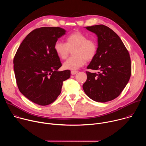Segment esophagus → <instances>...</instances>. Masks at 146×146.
I'll return each instance as SVG.
<instances>
[{
    "instance_id": "esophagus-1",
    "label": "esophagus",
    "mask_w": 146,
    "mask_h": 146,
    "mask_svg": "<svg viewBox=\"0 0 146 146\" xmlns=\"http://www.w3.org/2000/svg\"><path fill=\"white\" fill-rule=\"evenodd\" d=\"M77 73H78V72H77V71H74V70L71 71V74H72V75H75V74H76Z\"/></svg>"
}]
</instances>
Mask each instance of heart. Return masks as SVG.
<instances>
[{
	"mask_svg": "<svg viewBox=\"0 0 146 146\" xmlns=\"http://www.w3.org/2000/svg\"><path fill=\"white\" fill-rule=\"evenodd\" d=\"M54 49L59 58L66 59L73 50V56L64 62L63 67L65 69L76 70L84 66L86 60L90 61L96 55L97 44L92 39H88L87 36L80 32L76 31L66 38V43L57 41L55 43Z\"/></svg>",
	"mask_w": 146,
	"mask_h": 146,
	"instance_id": "b5f03b06",
	"label": "heart"
}]
</instances>
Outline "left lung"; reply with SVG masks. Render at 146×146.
<instances>
[{
	"label": "left lung",
	"mask_w": 146,
	"mask_h": 146,
	"mask_svg": "<svg viewBox=\"0 0 146 146\" xmlns=\"http://www.w3.org/2000/svg\"><path fill=\"white\" fill-rule=\"evenodd\" d=\"M86 28L98 37L97 52L87 69L99 72H86L87 79L82 88L95 102L112 100L120 95L129 80V54L120 37L109 27L97 25Z\"/></svg>",
	"instance_id": "1"
}]
</instances>
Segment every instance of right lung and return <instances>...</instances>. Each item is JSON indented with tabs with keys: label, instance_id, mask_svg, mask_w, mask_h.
<instances>
[{
	"label": "right lung",
	"instance_id": "obj_1",
	"mask_svg": "<svg viewBox=\"0 0 146 146\" xmlns=\"http://www.w3.org/2000/svg\"><path fill=\"white\" fill-rule=\"evenodd\" d=\"M66 31L59 27H43L29 33L14 58V70L19 91L40 106L54 102L61 92L63 82L70 71H59L62 64L54 46Z\"/></svg>",
	"mask_w": 146,
	"mask_h": 146
}]
</instances>
